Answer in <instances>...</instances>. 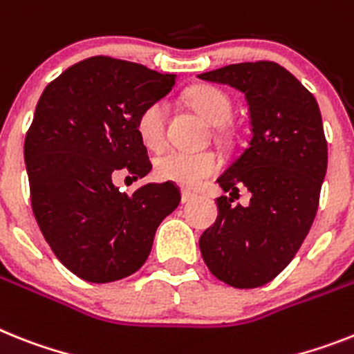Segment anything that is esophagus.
<instances>
[{"mask_svg": "<svg viewBox=\"0 0 354 354\" xmlns=\"http://www.w3.org/2000/svg\"><path fill=\"white\" fill-rule=\"evenodd\" d=\"M194 198H196V194H192V192L182 191V203H189V201H192Z\"/></svg>", "mask_w": 354, "mask_h": 354, "instance_id": "1", "label": "esophagus"}]
</instances>
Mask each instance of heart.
Segmentation results:
<instances>
[{
	"label": "heart",
	"instance_id": "heart-1",
	"mask_svg": "<svg viewBox=\"0 0 354 354\" xmlns=\"http://www.w3.org/2000/svg\"><path fill=\"white\" fill-rule=\"evenodd\" d=\"M187 100L201 117L212 124H223L232 113V102L225 91L214 86H196L187 93ZM167 104L154 100L136 117V133L149 149H160L165 144ZM221 167V158L214 151H165L154 160V176L183 189H196L214 176Z\"/></svg>",
	"mask_w": 354,
	"mask_h": 354
}]
</instances>
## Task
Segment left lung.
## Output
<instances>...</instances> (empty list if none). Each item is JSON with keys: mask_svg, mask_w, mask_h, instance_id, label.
Returning a JSON list of instances; mask_svg holds the SVG:
<instances>
[{"mask_svg": "<svg viewBox=\"0 0 354 354\" xmlns=\"http://www.w3.org/2000/svg\"><path fill=\"white\" fill-rule=\"evenodd\" d=\"M243 91L252 136L218 183V219L200 237L214 277L259 288L286 268L310 232L328 169V142L313 95L273 61L239 62L198 75ZM251 191L246 207L232 198Z\"/></svg>", "mask_w": 354, "mask_h": 354, "instance_id": "left-lung-1", "label": "left lung"}]
</instances>
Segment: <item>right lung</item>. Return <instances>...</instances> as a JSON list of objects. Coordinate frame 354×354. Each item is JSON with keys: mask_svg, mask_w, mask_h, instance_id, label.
Listing matches in <instances>:
<instances>
[{"mask_svg": "<svg viewBox=\"0 0 354 354\" xmlns=\"http://www.w3.org/2000/svg\"><path fill=\"white\" fill-rule=\"evenodd\" d=\"M176 75L95 55L44 88L25 138L35 221L71 273L113 283L140 268L154 232L182 200L174 183L118 191V172L149 174L138 113L172 90Z\"/></svg>", "mask_w": 354, "mask_h": 354, "instance_id": "1", "label": "right lung"}]
</instances>
